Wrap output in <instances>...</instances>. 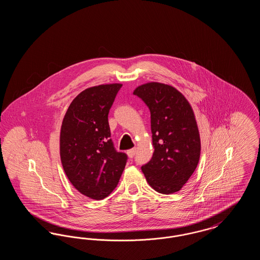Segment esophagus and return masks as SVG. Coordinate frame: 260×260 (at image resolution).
Segmentation results:
<instances>
[{"mask_svg": "<svg viewBox=\"0 0 260 260\" xmlns=\"http://www.w3.org/2000/svg\"><path fill=\"white\" fill-rule=\"evenodd\" d=\"M136 149L133 148L131 149V150H128L127 152H126V154H127V156L129 157V158H134V156L136 155Z\"/></svg>", "mask_w": 260, "mask_h": 260, "instance_id": "1", "label": "esophagus"}]
</instances>
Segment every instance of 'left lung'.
Instances as JSON below:
<instances>
[{"mask_svg":"<svg viewBox=\"0 0 260 260\" xmlns=\"http://www.w3.org/2000/svg\"><path fill=\"white\" fill-rule=\"evenodd\" d=\"M151 114L154 153L141 167L155 191L173 194L179 191L195 172L201 154L198 125L191 105L176 88L151 82L136 87Z\"/></svg>","mask_w":260,"mask_h":260,"instance_id":"obj_1","label":"left lung"}]
</instances>
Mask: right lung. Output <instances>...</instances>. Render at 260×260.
<instances>
[{"instance_id":"1","label":"right lung","mask_w":260,"mask_h":260,"mask_svg":"<svg viewBox=\"0 0 260 260\" xmlns=\"http://www.w3.org/2000/svg\"><path fill=\"white\" fill-rule=\"evenodd\" d=\"M122 84L88 87L71 102L62 121L60 159L72 185L93 200L109 196L124 172L127 156L117 152L108 114Z\"/></svg>"}]
</instances>
